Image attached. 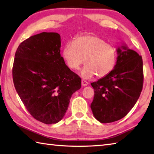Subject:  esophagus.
Returning <instances> with one entry per match:
<instances>
[{
  "mask_svg": "<svg viewBox=\"0 0 154 154\" xmlns=\"http://www.w3.org/2000/svg\"><path fill=\"white\" fill-rule=\"evenodd\" d=\"M81 83H82V87H87V86L88 85V83L87 81H86V80H82Z\"/></svg>",
  "mask_w": 154,
  "mask_h": 154,
  "instance_id": "1",
  "label": "esophagus"
}]
</instances>
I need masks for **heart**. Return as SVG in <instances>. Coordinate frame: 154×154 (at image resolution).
<instances>
[{
	"mask_svg": "<svg viewBox=\"0 0 154 154\" xmlns=\"http://www.w3.org/2000/svg\"><path fill=\"white\" fill-rule=\"evenodd\" d=\"M63 53L67 66L73 69H79L85 60V66L80 71V75L84 79H90L95 75L106 76L116 63V48L99 36L91 34L82 35L74 42H67Z\"/></svg>",
	"mask_w": 154,
	"mask_h": 154,
	"instance_id": "1",
	"label": "heart"
}]
</instances>
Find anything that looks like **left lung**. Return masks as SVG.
I'll return each mask as SVG.
<instances>
[{
  "mask_svg": "<svg viewBox=\"0 0 154 154\" xmlns=\"http://www.w3.org/2000/svg\"><path fill=\"white\" fill-rule=\"evenodd\" d=\"M116 51L114 69L91 84L95 91L91 108L101 123L113 122L125 117L137 103L143 88L141 57L125 43Z\"/></svg>",
  "mask_w": 154,
  "mask_h": 154,
  "instance_id": "obj_1",
  "label": "left lung"
}]
</instances>
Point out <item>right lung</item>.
Wrapping results in <instances>:
<instances>
[{
	"label": "right lung",
	"instance_id": "add662e5",
	"mask_svg": "<svg viewBox=\"0 0 154 154\" xmlns=\"http://www.w3.org/2000/svg\"><path fill=\"white\" fill-rule=\"evenodd\" d=\"M61 36L42 32L19 45L13 67L15 90L32 117L46 125L66 114L81 79L70 70L60 54Z\"/></svg>",
	"mask_w": 154,
	"mask_h": 154
}]
</instances>
